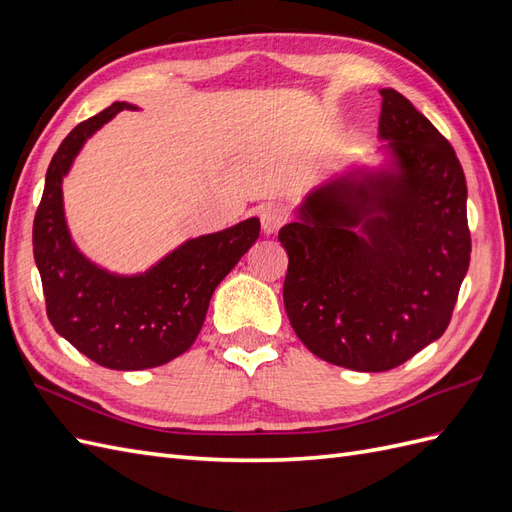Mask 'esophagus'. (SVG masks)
Segmentation results:
<instances>
[{"instance_id":"esophagus-1","label":"esophagus","mask_w":512,"mask_h":512,"mask_svg":"<svg viewBox=\"0 0 512 512\" xmlns=\"http://www.w3.org/2000/svg\"><path fill=\"white\" fill-rule=\"evenodd\" d=\"M258 218H260L262 230H265L267 235H275V232L286 224L288 211L282 203H265L258 207Z\"/></svg>"}]
</instances>
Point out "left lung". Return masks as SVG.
Returning <instances> with one entry per match:
<instances>
[{
  "label": "left lung",
  "instance_id": "1",
  "mask_svg": "<svg viewBox=\"0 0 512 512\" xmlns=\"http://www.w3.org/2000/svg\"><path fill=\"white\" fill-rule=\"evenodd\" d=\"M380 96L384 162L316 185L280 230L294 333L354 371H389L442 337L472 250L455 149L399 91Z\"/></svg>",
  "mask_w": 512,
  "mask_h": 512
}]
</instances>
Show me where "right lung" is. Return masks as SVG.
I'll return each mask as SVG.
<instances>
[{
	"mask_svg": "<svg viewBox=\"0 0 512 512\" xmlns=\"http://www.w3.org/2000/svg\"><path fill=\"white\" fill-rule=\"evenodd\" d=\"M128 102H113L79 123L59 145L34 220V258L53 329L119 371L158 367L190 350L213 290L256 243L258 218L188 239L143 273L119 275L91 262L70 237L61 183L85 141Z\"/></svg>",
	"mask_w": 512,
	"mask_h": 512,
	"instance_id": "add662e5",
	"label": "right lung"
}]
</instances>
